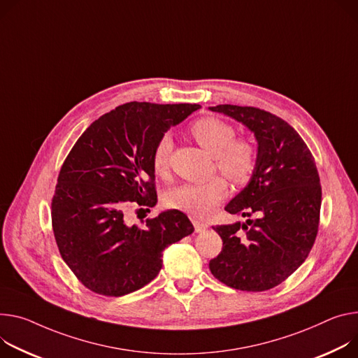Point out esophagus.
<instances>
[{
	"label": "esophagus",
	"instance_id": "obj_1",
	"mask_svg": "<svg viewBox=\"0 0 358 358\" xmlns=\"http://www.w3.org/2000/svg\"><path fill=\"white\" fill-rule=\"evenodd\" d=\"M192 224H194V229H196V233H203L207 230V227H208L206 222H203L197 218H192Z\"/></svg>",
	"mask_w": 358,
	"mask_h": 358
}]
</instances>
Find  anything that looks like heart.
Instances as JSON below:
<instances>
[{
    "instance_id": "b5f03b06",
    "label": "heart",
    "mask_w": 358,
    "mask_h": 358,
    "mask_svg": "<svg viewBox=\"0 0 358 358\" xmlns=\"http://www.w3.org/2000/svg\"><path fill=\"white\" fill-rule=\"evenodd\" d=\"M196 141L215 157L217 169L237 185L247 184L257 169V148L244 138L236 140V129L215 117H204L191 125ZM173 141L170 136L161 137L152 152V169L158 176H167ZM229 189L222 177H213L203 184H184L171 189L166 204L196 218L210 215Z\"/></svg>"
}]
</instances>
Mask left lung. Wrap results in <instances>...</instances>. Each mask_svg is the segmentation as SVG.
<instances>
[{"label":"left lung","mask_w":358,"mask_h":358,"mask_svg":"<svg viewBox=\"0 0 358 358\" xmlns=\"http://www.w3.org/2000/svg\"><path fill=\"white\" fill-rule=\"evenodd\" d=\"M244 124L257 140V169L225 211L251 217L215 225L221 252L211 274L241 291H266L288 278L308 257L317 237L321 185L315 161L299 133L280 117L255 107H210Z\"/></svg>","instance_id":"1"}]
</instances>
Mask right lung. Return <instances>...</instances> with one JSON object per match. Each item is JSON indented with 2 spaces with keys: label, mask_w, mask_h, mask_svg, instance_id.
<instances>
[{
  "label": "right lung",
  "mask_w": 358,
  "mask_h": 358,
  "mask_svg": "<svg viewBox=\"0 0 358 358\" xmlns=\"http://www.w3.org/2000/svg\"><path fill=\"white\" fill-rule=\"evenodd\" d=\"M199 108L122 104L95 120L64 161L51 203L52 231L64 262L96 294L121 297L147 285L162 267L164 248L194 231L178 210L143 227L128 224L127 211L157 204L154 148Z\"/></svg>",
  "instance_id": "right-lung-1"
}]
</instances>
